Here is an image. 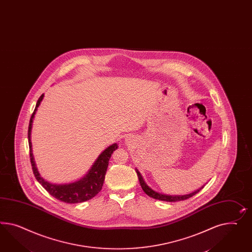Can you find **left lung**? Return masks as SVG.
<instances>
[{"label":"left lung","mask_w":252,"mask_h":252,"mask_svg":"<svg viewBox=\"0 0 252 252\" xmlns=\"http://www.w3.org/2000/svg\"><path fill=\"white\" fill-rule=\"evenodd\" d=\"M136 174H137V176H138V180H139V184L141 185V187H142V189H143L144 191H145V193L148 194L150 197L154 198V199H157V200H160V201H166V202L184 201V200L189 199V198L191 197V196L195 195L197 192H199L200 190L204 188V186H203V187H201L200 189H198V190H195V191H193V192H191V193H189V194H185V195H167V194H162V193H160V192H158V191L152 190L150 186H148L147 184L145 183V181H144L143 177L141 176L140 172L136 170Z\"/></svg>","instance_id":"1"}]
</instances>
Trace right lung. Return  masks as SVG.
I'll use <instances>...</instances> for the list:
<instances>
[{"instance_id":"right-lung-1","label":"right lung","mask_w":252,"mask_h":252,"mask_svg":"<svg viewBox=\"0 0 252 252\" xmlns=\"http://www.w3.org/2000/svg\"><path fill=\"white\" fill-rule=\"evenodd\" d=\"M44 94L39 97L38 101L35 104V108L31 116L29 126H28V144L30 151V161L32 165V170L34 172V177L37 182L49 192L53 197L67 203V204H78L82 203L94 197L96 194L102 190V184L104 182V178L106 174V170L108 168L109 159L112 156L113 152L118 148L117 144H113L109 146L105 150L99 155L95 162L92 166L88 173L82 178L81 180L67 184H54L48 183L45 179L41 177L40 173L36 169L34 163V156L32 153V143H31V129L34 119V114L39 106L41 101L43 100Z\"/></svg>"}]
</instances>
